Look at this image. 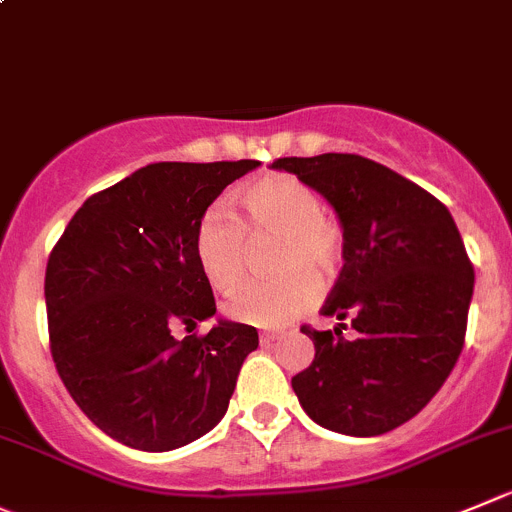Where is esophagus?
I'll use <instances>...</instances> for the list:
<instances>
[{"label":"esophagus","mask_w":512,"mask_h":512,"mask_svg":"<svg viewBox=\"0 0 512 512\" xmlns=\"http://www.w3.org/2000/svg\"><path fill=\"white\" fill-rule=\"evenodd\" d=\"M261 344H264V347H266V344H274V342H279V339H281V334H276V332H264V334H261Z\"/></svg>","instance_id":"obj_1"}]
</instances>
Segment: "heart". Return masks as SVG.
I'll return each instance as SVG.
<instances>
[{"label":"heart","instance_id":"b5f03b06","mask_svg":"<svg viewBox=\"0 0 512 512\" xmlns=\"http://www.w3.org/2000/svg\"><path fill=\"white\" fill-rule=\"evenodd\" d=\"M248 228L226 203L216 201L196 226V259L216 289L233 291L248 271L253 241H274L276 279L253 281L228 301V314L243 324L284 326L319 301L314 274H337L344 256V233L324 216L321 198L291 175H264L241 191Z\"/></svg>","mask_w":512,"mask_h":512}]
</instances>
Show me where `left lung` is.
Masks as SVG:
<instances>
[{
  "mask_svg": "<svg viewBox=\"0 0 512 512\" xmlns=\"http://www.w3.org/2000/svg\"><path fill=\"white\" fill-rule=\"evenodd\" d=\"M332 203L344 266L321 314L334 332H301L314 362L291 379L316 425L374 437L405 425L437 394L465 344L475 271L450 211L412 180L352 153L279 158ZM349 320L358 332L344 340Z\"/></svg>",
  "mask_w": 512,
  "mask_h": 512,
  "instance_id": "1",
  "label": "left lung"
}]
</instances>
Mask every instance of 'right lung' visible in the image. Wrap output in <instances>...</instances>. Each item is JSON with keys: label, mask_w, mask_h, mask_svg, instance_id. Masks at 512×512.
I'll return each mask as SVG.
<instances>
[{"label": "right lung", "mask_w": 512, "mask_h": 512, "mask_svg": "<svg viewBox=\"0 0 512 512\" xmlns=\"http://www.w3.org/2000/svg\"><path fill=\"white\" fill-rule=\"evenodd\" d=\"M261 165L150 163L82 203L45 274L50 349L92 425L123 445L168 452L221 422L241 364L259 347L248 324L218 319L196 259V226L223 188Z\"/></svg>", "instance_id": "obj_1"}]
</instances>
